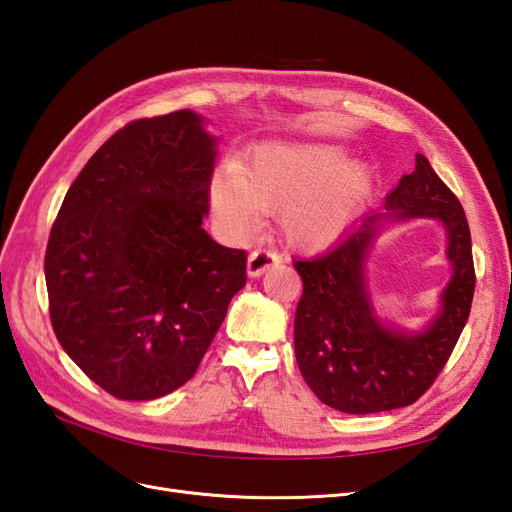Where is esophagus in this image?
<instances>
[{"label":"esophagus","mask_w":512,"mask_h":512,"mask_svg":"<svg viewBox=\"0 0 512 512\" xmlns=\"http://www.w3.org/2000/svg\"><path fill=\"white\" fill-rule=\"evenodd\" d=\"M282 258L277 252L273 250H262V247H258V250H254L250 254V258H247V275L250 277H260L265 271H269L271 267L280 265Z\"/></svg>","instance_id":"obj_1"}]
</instances>
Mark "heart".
Listing matches in <instances>:
<instances>
[{
  "label": "heart",
  "instance_id": "obj_1",
  "mask_svg": "<svg viewBox=\"0 0 512 512\" xmlns=\"http://www.w3.org/2000/svg\"><path fill=\"white\" fill-rule=\"evenodd\" d=\"M327 143H265L211 181V211L228 235L245 237L262 211H280L292 245L320 250L365 207L374 175L363 162Z\"/></svg>",
  "mask_w": 512,
  "mask_h": 512
}]
</instances>
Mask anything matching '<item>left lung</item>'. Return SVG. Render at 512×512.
<instances>
[{
  "mask_svg": "<svg viewBox=\"0 0 512 512\" xmlns=\"http://www.w3.org/2000/svg\"><path fill=\"white\" fill-rule=\"evenodd\" d=\"M384 209L369 213L333 250L292 265L303 280L294 316V354L316 397L339 412L374 414L414 404L451 356L474 297L472 239L457 196L416 153ZM438 219L447 230L454 275L441 309L421 332L389 328L370 303L364 260L386 221Z\"/></svg>",
  "mask_w": 512,
  "mask_h": 512,
  "instance_id": "obj_1",
  "label": "left lung"
}]
</instances>
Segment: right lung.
Here are the masks:
<instances>
[{
    "instance_id": "add662e5",
    "label": "right lung",
    "mask_w": 512,
    "mask_h": 512,
    "mask_svg": "<svg viewBox=\"0 0 512 512\" xmlns=\"http://www.w3.org/2000/svg\"><path fill=\"white\" fill-rule=\"evenodd\" d=\"M194 111L115 132L74 179L44 256L61 348L106 393L188 382L245 286L243 250L203 228L218 138Z\"/></svg>"
}]
</instances>
